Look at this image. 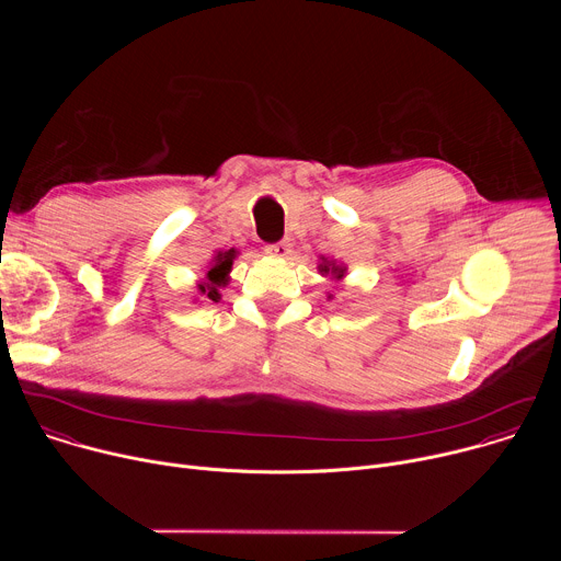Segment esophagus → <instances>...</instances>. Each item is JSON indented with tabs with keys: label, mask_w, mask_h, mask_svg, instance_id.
Returning a JSON list of instances; mask_svg holds the SVG:
<instances>
[{
	"label": "esophagus",
	"mask_w": 561,
	"mask_h": 561,
	"mask_svg": "<svg viewBox=\"0 0 561 561\" xmlns=\"http://www.w3.org/2000/svg\"><path fill=\"white\" fill-rule=\"evenodd\" d=\"M266 253L271 255V257H288L290 255V244L286 242V239H284V242H277V244H268L266 247Z\"/></svg>",
	"instance_id": "1"
}]
</instances>
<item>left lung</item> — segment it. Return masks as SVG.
Here are the masks:
<instances>
[{
    "label": "left lung",
    "mask_w": 561,
    "mask_h": 561,
    "mask_svg": "<svg viewBox=\"0 0 561 561\" xmlns=\"http://www.w3.org/2000/svg\"><path fill=\"white\" fill-rule=\"evenodd\" d=\"M317 268H319V273H322V275H333L335 279H342L346 275L344 266H337V262L327 260V257H322V264H319ZM329 297H333V295H329Z\"/></svg>",
    "instance_id": "8db88e82"
}]
</instances>
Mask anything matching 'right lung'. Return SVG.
<instances>
[{
	"label": "right lung",
	"instance_id": "right-lung-1",
	"mask_svg": "<svg viewBox=\"0 0 561 561\" xmlns=\"http://www.w3.org/2000/svg\"><path fill=\"white\" fill-rule=\"evenodd\" d=\"M237 257V251L234 249H228V251H217V255L213 257L208 271H206V277L202 284H197V290L210 299V301H219L221 295H219V288H224L228 284V273L232 268V260Z\"/></svg>",
	"mask_w": 561,
	"mask_h": 561
}]
</instances>
